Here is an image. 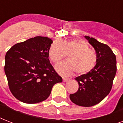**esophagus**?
<instances>
[{"label": "esophagus", "mask_w": 123, "mask_h": 123, "mask_svg": "<svg viewBox=\"0 0 123 123\" xmlns=\"http://www.w3.org/2000/svg\"><path fill=\"white\" fill-rule=\"evenodd\" d=\"M69 78H67V77H62V80H63L64 82H66L69 80Z\"/></svg>", "instance_id": "obj_1"}]
</instances>
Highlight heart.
I'll return each mask as SVG.
<instances>
[{
    "label": "heart",
    "mask_w": 123,
    "mask_h": 123,
    "mask_svg": "<svg viewBox=\"0 0 123 123\" xmlns=\"http://www.w3.org/2000/svg\"><path fill=\"white\" fill-rule=\"evenodd\" d=\"M69 54V59L61 62L55 66L61 75H70L73 71L84 74L91 71L97 63V56L86 41L73 39L69 41L57 39L48 50V56L52 62L57 63Z\"/></svg>",
    "instance_id": "heart-1"
}]
</instances>
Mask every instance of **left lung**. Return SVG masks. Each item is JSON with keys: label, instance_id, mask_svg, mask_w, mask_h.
<instances>
[{"label": "left lung", "instance_id": "8db88e82", "mask_svg": "<svg viewBox=\"0 0 123 123\" xmlns=\"http://www.w3.org/2000/svg\"><path fill=\"white\" fill-rule=\"evenodd\" d=\"M93 46L97 56L95 67L87 74L75 78L79 89L69 98L82 107H92L101 101L111 91L117 71L116 57L108 45L93 37L85 36Z\"/></svg>", "mask_w": 123, "mask_h": 123}]
</instances>
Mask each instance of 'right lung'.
I'll list each match as a JSON object with an SVG mask.
<instances>
[{
  "mask_svg": "<svg viewBox=\"0 0 123 123\" xmlns=\"http://www.w3.org/2000/svg\"><path fill=\"white\" fill-rule=\"evenodd\" d=\"M53 43L47 37L36 36L12 46L5 56L4 71L11 93L25 103L44 101L53 86L62 82L48 59Z\"/></svg>",
  "mask_w": 123,
  "mask_h": 123,
  "instance_id": "add662e5",
  "label": "right lung"
}]
</instances>
